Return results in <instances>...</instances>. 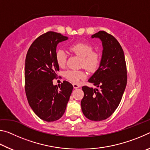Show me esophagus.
<instances>
[{"label": "esophagus", "instance_id": "esophagus-1", "mask_svg": "<svg viewBox=\"0 0 150 150\" xmlns=\"http://www.w3.org/2000/svg\"><path fill=\"white\" fill-rule=\"evenodd\" d=\"M73 86L74 88H79L81 87L79 85H77V84H73Z\"/></svg>", "mask_w": 150, "mask_h": 150}]
</instances>
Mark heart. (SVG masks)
<instances>
[{
	"mask_svg": "<svg viewBox=\"0 0 150 150\" xmlns=\"http://www.w3.org/2000/svg\"><path fill=\"white\" fill-rule=\"evenodd\" d=\"M69 50L78 56L82 57L81 65L90 72H94L99 67L100 62V55L97 52H93V47L91 45L84 42H79L72 45ZM55 59L60 67L64 65L67 59L65 52L62 50L57 51ZM65 77L73 83H77L81 79L85 77V73L83 71L68 70L65 73Z\"/></svg>",
	"mask_w": 150,
	"mask_h": 150,
	"instance_id": "1",
	"label": "heart"
}]
</instances>
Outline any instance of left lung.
Instances as JSON below:
<instances>
[{
    "mask_svg": "<svg viewBox=\"0 0 150 150\" xmlns=\"http://www.w3.org/2000/svg\"><path fill=\"white\" fill-rule=\"evenodd\" d=\"M91 37L99 38L103 47L99 67L88 80L98 88L83 86L81 105L86 118L101 121L110 117L120 103L127 83L126 64L122 48L113 35L99 31Z\"/></svg>",
    "mask_w": 150,
    "mask_h": 150,
    "instance_id": "left-lung-1",
    "label": "left lung"
}]
</instances>
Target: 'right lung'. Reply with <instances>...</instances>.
<instances>
[{
    "label": "right lung",
    "mask_w": 150,
    "mask_h": 150,
    "mask_svg": "<svg viewBox=\"0 0 150 150\" xmlns=\"http://www.w3.org/2000/svg\"><path fill=\"white\" fill-rule=\"evenodd\" d=\"M68 39L59 33L47 32L35 39L25 61V91L30 107L42 120L54 122L64 114L73 85L64 81L59 86L53 80L59 70L55 59L59 42Z\"/></svg>",
    "instance_id": "right-lung-1"
}]
</instances>
